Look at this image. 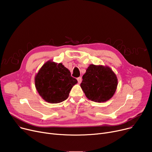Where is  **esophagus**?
Listing matches in <instances>:
<instances>
[{
	"label": "esophagus",
	"mask_w": 152,
	"mask_h": 152,
	"mask_svg": "<svg viewBox=\"0 0 152 152\" xmlns=\"http://www.w3.org/2000/svg\"><path fill=\"white\" fill-rule=\"evenodd\" d=\"M77 81H78V83L80 84V83H81V81H82V77H77Z\"/></svg>",
	"instance_id": "obj_1"
}]
</instances>
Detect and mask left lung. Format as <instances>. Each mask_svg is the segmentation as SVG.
Wrapping results in <instances>:
<instances>
[{
	"label": "left lung",
	"instance_id": "obj_1",
	"mask_svg": "<svg viewBox=\"0 0 152 152\" xmlns=\"http://www.w3.org/2000/svg\"><path fill=\"white\" fill-rule=\"evenodd\" d=\"M118 79L108 66L90 65L83 76L81 87L86 97L96 102H104L113 96Z\"/></svg>",
	"mask_w": 152,
	"mask_h": 152
}]
</instances>
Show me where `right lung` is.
Here are the masks:
<instances>
[{
    "instance_id": "obj_1",
    "label": "right lung",
    "mask_w": 152,
    "mask_h": 152,
    "mask_svg": "<svg viewBox=\"0 0 152 152\" xmlns=\"http://www.w3.org/2000/svg\"><path fill=\"white\" fill-rule=\"evenodd\" d=\"M36 88L41 97L51 103L61 102L77 81L71 76L70 71L62 63L48 61L35 76Z\"/></svg>"
}]
</instances>
